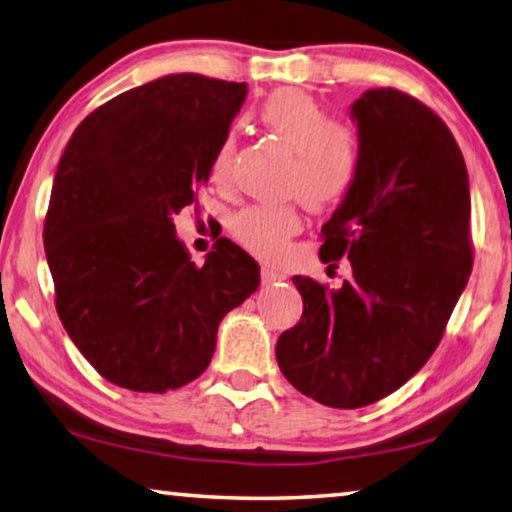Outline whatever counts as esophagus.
I'll return each mask as SVG.
<instances>
[{"mask_svg": "<svg viewBox=\"0 0 512 512\" xmlns=\"http://www.w3.org/2000/svg\"><path fill=\"white\" fill-rule=\"evenodd\" d=\"M262 280L264 282H280V280H285L287 276L285 273H282L280 269H276V266H262Z\"/></svg>", "mask_w": 512, "mask_h": 512, "instance_id": "1", "label": "esophagus"}]
</instances>
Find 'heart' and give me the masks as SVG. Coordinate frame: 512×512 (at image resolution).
<instances>
[{
	"label": "heart",
	"mask_w": 512,
	"mask_h": 512,
	"mask_svg": "<svg viewBox=\"0 0 512 512\" xmlns=\"http://www.w3.org/2000/svg\"><path fill=\"white\" fill-rule=\"evenodd\" d=\"M259 121L292 151L285 170V190L299 193L312 209L340 202L354 188L361 172V137L345 121L331 119L310 94L301 89H278L259 108ZM236 156V135L220 137L211 158V179L230 181ZM301 230L294 202L253 204L232 218V236L250 253L278 255L289 236Z\"/></svg>",
	"instance_id": "b5f03b06"
}]
</instances>
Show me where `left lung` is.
Returning <instances> with one entry per match:
<instances>
[{
    "instance_id": "obj_1",
    "label": "left lung",
    "mask_w": 512,
    "mask_h": 512,
    "mask_svg": "<svg viewBox=\"0 0 512 512\" xmlns=\"http://www.w3.org/2000/svg\"><path fill=\"white\" fill-rule=\"evenodd\" d=\"M352 114L361 172L319 257H347L354 276L340 289L294 276L303 315L276 345L289 384L335 409L368 407L423 368L474 266L469 174L444 119L393 87L365 91Z\"/></svg>"
}]
</instances>
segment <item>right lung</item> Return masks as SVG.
Listing matches in <instances>:
<instances>
[{"label": "right lung", "instance_id": "1", "mask_svg": "<svg viewBox=\"0 0 512 512\" xmlns=\"http://www.w3.org/2000/svg\"><path fill=\"white\" fill-rule=\"evenodd\" d=\"M243 82L165 75L82 119L52 183L43 225L57 315L98 375L165 393L207 370L218 324L259 285L230 239L190 262L174 213L197 207Z\"/></svg>", "mask_w": 512, "mask_h": 512}]
</instances>
